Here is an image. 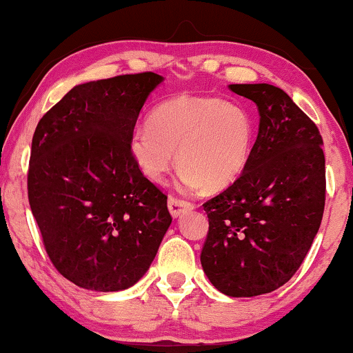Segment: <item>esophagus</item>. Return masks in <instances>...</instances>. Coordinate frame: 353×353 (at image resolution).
Here are the masks:
<instances>
[{
  "mask_svg": "<svg viewBox=\"0 0 353 353\" xmlns=\"http://www.w3.org/2000/svg\"><path fill=\"white\" fill-rule=\"evenodd\" d=\"M192 207H194L192 202L181 199V197H175V196L168 197V210H170L172 216H175V219H176V216H180L183 212L191 210Z\"/></svg>",
  "mask_w": 353,
  "mask_h": 353,
  "instance_id": "obj_1",
  "label": "esophagus"
}]
</instances>
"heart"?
<instances>
[{"label": "heart", "mask_w": 353, "mask_h": 353, "mask_svg": "<svg viewBox=\"0 0 353 353\" xmlns=\"http://www.w3.org/2000/svg\"><path fill=\"white\" fill-rule=\"evenodd\" d=\"M255 123L244 105L216 96H178L154 109L130 138V151L151 181H162L173 161L181 185L221 190L248 167Z\"/></svg>", "instance_id": "b5f03b06"}]
</instances>
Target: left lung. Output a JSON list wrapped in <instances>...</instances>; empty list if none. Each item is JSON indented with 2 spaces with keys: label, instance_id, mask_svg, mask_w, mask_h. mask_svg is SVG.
Returning a JSON list of instances; mask_svg holds the SVG:
<instances>
[{
  "label": "left lung",
  "instance_id": "1",
  "mask_svg": "<svg viewBox=\"0 0 353 353\" xmlns=\"http://www.w3.org/2000/svg\"><path fill=\"white\" fill-rule=\"evenodd\" d=\"M260 122L238 180L207 201L202 268L220 292L254 297L294 276L321 225L326 170L320 130L278 86L230 85Z\"/></svg>",
  "mask_w": 353,
  "mask_h": 353
}]
</instances>
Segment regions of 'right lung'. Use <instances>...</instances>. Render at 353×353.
Wrapping results in <instances>:
<instances>
[{"label":"right lung","mask_w":353,"mask_h":353,"mask_svg":"<svg viewBox=\"0 0 353 353\" xmlns=\"http://www.w3.org/2000/svg\"><path fill=\"white\" fill-rule=\"evenodd\" d=\"M154 72L72 88L37 125L28 202L46 254L62 276L98 292L133 286L172 223L167 196L130 151Z\"/></svg>","instance_id":"add662e5"}]
</instances>
